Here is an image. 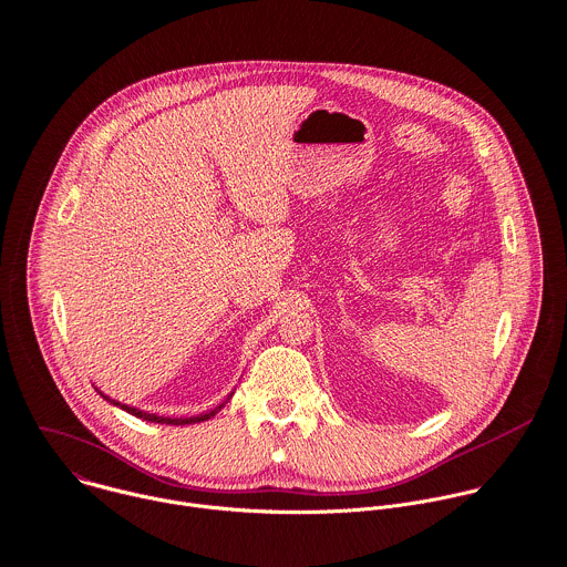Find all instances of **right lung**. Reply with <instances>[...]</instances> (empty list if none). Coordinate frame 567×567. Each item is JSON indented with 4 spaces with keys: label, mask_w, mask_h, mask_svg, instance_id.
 Here are the masks:
<instances>
[{
    "label": "right lung",
    "mask_w": 567,
    "mask_h": 567,
    "mask_svg": "<svg viewBox=\"0 0 567 567\" xmlns=\"http://www.w3.org/2000/svg\"><path fill=\"white\" fill-rule=\"evenodd\" d=\"M104 396V394H102ZM106 399V396H104ZM106 401H111V399H106ZM113 405H117V408H122L124 412H128V414H133V416H137V419H142V421H151V423H166V425H188V423H203V421H207V419H212V416H216V412L220 410H214V412H209V414H200V416H194V419H164V416H155V414H146V412H140V410H135V408H128V405H122V403H115V401H111Z\"/></svg>",
    "instance_id": "1"
}]
</instances>
